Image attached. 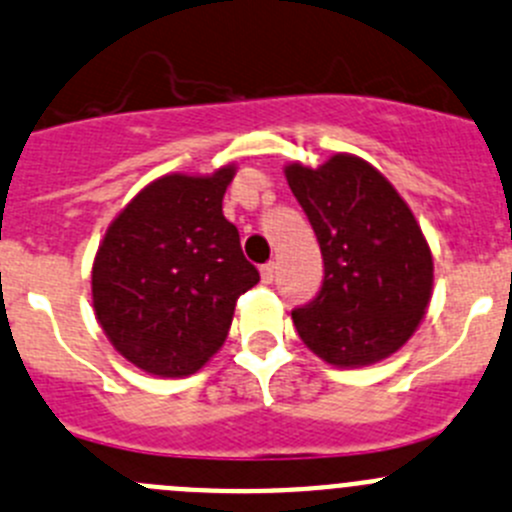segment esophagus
<instances>
[{"mask_svg": "<svg viewBox=\"0 0 512 512\" xmlns=\"http://www.w3.org/2000/svg\"><path fill=\"white\" fill-rule=\"evenodd\" d=\"M274 276H276V264L261 266V281H264V284H271V281H274Z\"/></svg>", "mask_w": 512, "mask_h": 512, "instance_id": "obj_1", "label": "esophagus"}]
</instances>
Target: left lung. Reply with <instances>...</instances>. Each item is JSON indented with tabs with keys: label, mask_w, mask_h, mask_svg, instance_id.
Here are the masks:
<instances>
[{
	"label": "left lung",
	"mask_w": 512,
	"mask_h": 512,
	"mask_svg": "<svg viewBox=\"0 0 512 512\" xmlns=\"http://www.w3.org/2000/svg\"><path fill=\"white\" fill-rule=\"evenodd\" d=\"M324 256V284L291 311L301 342L339 369L369 367L410 342L432 299L435 264L415 213L372 163L334 153L284 165Z\"/></svg>",
	"instance_id": "obj_1"
}]
</instances>
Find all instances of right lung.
I'll list each match as a JSON object with an SVG mask.
<instances>
[{
    "label": "right lung",
    "instance_id": "right-lung-1",
    "mask_svg": "<svg viewBox=\"0 0 512 512\" xmlns=\"http://www.w3.org/2000/svg\"><path fill=\"white\" fill-rule=\"evenodd\" d=\"M236 163L168 173L107 226L92 261V309L115 349L155 377L196 374L223 347L236 299L259 284L223 216Z\"/></svg>",
    "mask_w": 512,
    "mask_h": 512
}]
</instances>
